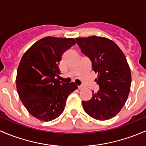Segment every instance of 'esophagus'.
<instances>
[{
	"mask_svg": "<svg viewBox=\"0 0 146 146\" xmlns=\"http://www.w3.org/2000/svg\"><path fill=\"white\" fill-rule=\"evenodd\" d=\"M78 89L82 90V89H83V86H78Z\"/></svg>",
	"mask_w": 146,
	"mask_h": 146,
	"instance_id": "obj_1",
	"label": "esophagus"
}]
</instances>
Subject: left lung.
Masks as SVG:
<instances>
[{"label":"left lung","instance_id":"1","mask_svg":"<svg viewBox=\"0 0 146 146\" xmlns=\"http://www.w3.org/2000/svg\"><path fill=\"white\" fill-rule=\"evenodd\" d=\"M82 52L91 61L99 90L91 100L82 101L91 117L107 120L119 112L128 98L131 75L125 55L112 40L100 36L75 38Z\"/></svg>","mask_w":146,"mask_h":146}]
</instances>
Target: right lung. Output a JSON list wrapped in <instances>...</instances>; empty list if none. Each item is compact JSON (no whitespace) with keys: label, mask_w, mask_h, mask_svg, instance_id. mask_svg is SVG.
Returning <instances> with one entry per match:
<instances>
[{"label":"right lung","mask_w":146,"mask_h":146,"mask_svg":"<svg viewBox=\"0 0 146 146\" xmlns=\"http://www.w3.org/2000/svg\"><path fill=\"white\" fill-rule=\"evenodd\" d=\"M75 44L74 38L48 36L34 43L21 59L16 78L18 95L29 114L40 121L58 117L67 97L78 88L74 82L56 79L62 54Z\"/></svg>","instance_id":"1"}]
</instances>
